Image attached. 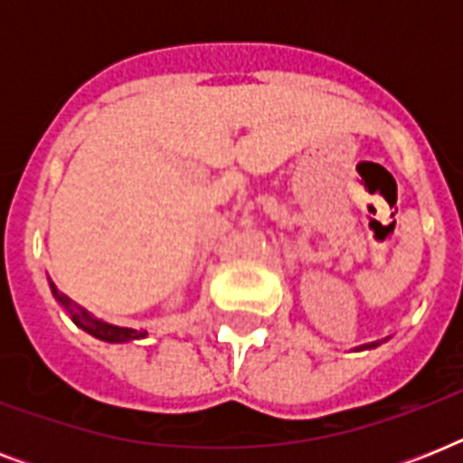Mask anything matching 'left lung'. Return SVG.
<instances>
[{"instance_id": "left-lung-1", "label": "left lung", "mask_w": 463, "mask_h": 463, "mask_svg": "<svg viewBox=\"0 0 463 463\" xmlns=\"http://www.w3.org/2000/svg\"><path fill=\"white\" fill-rule=\"evenodd\" d=\"M384 341H387V338H384ZM380 344L382 341H373V344H363V345H358V348H353V351H370V348H377Z\"/></svg>"}]
</instances>
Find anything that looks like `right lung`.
Here are the masks:
<instances>
[{
  "instance_id": "obj_1",
  "label": "right lung",
  "mask_w": 463,
  "mask_h": 463,
  "mask_svg": "<svg viewBox=\"0 0 463 463\" xmlns=\"http://www.w3.org/2000/svg\"><path fill=\"white\" fill-rule=\"evenodd\" d=\"M50 290H52L54 300L67 309V315L71 317V322H74L79 329L86 331V334H90V336L100 338V341H108V344H127V341H137V338L146 336V331L129 329V326H118V324H108L103 322V319H98V317L90 315L89 309L81 307V305H76L71 298L60 293L52 281H50Z\"/></svg>"
}]
</instances>
